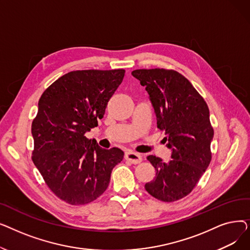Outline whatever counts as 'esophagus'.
<instances>
[{
    "instance_id": "obj_1",
    "label": "esophagus",
    "mask_w": 250,
    "mask_h": 250,
    "mask_svg": "<svg viewBox=\"0 0 250 250\" xmlns=\"http://www.w3.org/2000/svg\"><path fill=\"white\" fill-rule=\"evenodd\" d=\"M125 158L126 160H128L129 162H132L133 164H138L140 162H142V156L136 152L133 151H128L125 153Z\"/></svg>"
}]
</instances>
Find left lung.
I'll use <instances>...</instances> for the list:
<instances>
[{"instance_id":"obj_1","label":"left lung","mask_w":250,"mask_h":250,"mask_svg":"<svg viewBox=\"0 0 250 250\" xmlns=\"http://www.w3.org/2000/svg\"><path fill=\"white\" fill-rule=\"evenodd\" d=\"M132 75L146 87L157 127L164 130L163 140L172 151L167 163L147 157L156 176L145 188L159 201H178L191 192L212 159L214 129L208 107L188 79L174 70L141 69Z\"/></svg>"}]
</instances>
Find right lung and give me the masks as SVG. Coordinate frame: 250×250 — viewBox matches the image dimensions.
<instances>
[{
	"instance_id": "add662e5",
	"label": "right lung",
	"mask_w": 250,
	"mask_h": 250,
	"mask_svg": "<svg viewBox=\"0 0 250 250\" xmlns=\"http://www.w3.org/2000/svg\"><path fill=\"white\" fill-rule=\"evenodd\" d=\"M125 71L82 70L59 78L42 93L32 122V161L59 199L79 206L106 190L118 148L98 146L85 134L98 125Z\"/></svg>"
}]
</instances>
